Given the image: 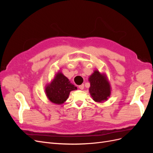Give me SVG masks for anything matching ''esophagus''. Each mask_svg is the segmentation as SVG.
Instances as JSON below:
<instances>
[{"instance_id": "esophagus-1", "label": "esophagus", "mask_w": 153, "mask_h": 153, "mask_svg": "<svg viewBox=\"0 0 153 153\" xmlns=\"http://www.w3.org/2000/svg\"><path fill=\"white\" fill-rule=\"evenodd\" d=\"M78 88H79V89H81V90H83V89H84V85L82 84V85L78 86Z\"/></svg>"}]
</instances>
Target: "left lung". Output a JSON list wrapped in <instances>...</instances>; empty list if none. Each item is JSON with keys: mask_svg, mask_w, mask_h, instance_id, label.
<instances>
[{"mask_svg": "<svg viewBox=\"0 0 153 153\" xmlns=\"http://www.w3.org/2000/svg\"><path fill=\"white\" fill-rule=\"evenodd\" d=\"M89 91L92 100L97 103L107 101L111 94V86L106 74L96 69L89 77Z\"/></svg>", "mask_w": 153, "mask_h": 153, "instance_id": "obj_1", "label": "left lung"}]
</instances>
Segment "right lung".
Masks as SVG:
<instances>
[{"label": "right lung", "instance_id": "obj_1", "mask_svg": "<svg viewBox=\"0 0 153 153\" xmlns=\"http://www.w3.org/2000/svg\"><path fill=\"white\" fill-rule=\"evenodd\" d=\"M77 89V87L72 84L68 78L62 72L59 71L50 83L45 86V94L51 102L61 105L68 98L72 91Z\"/></svg>", "mask_w": 153, "mask_h": 153}]
</instances>
